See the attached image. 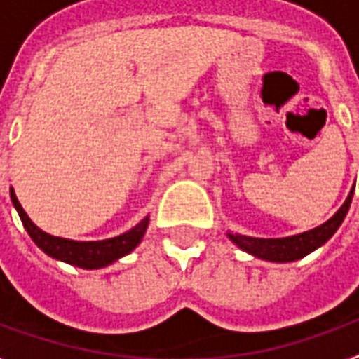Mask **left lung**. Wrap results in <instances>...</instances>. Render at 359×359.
Wrapping results in <instances>:
<instances>
[{"label": "left lung", "mask_w": 359, "mask_h": 359, "mask_svg": "<svg viewBox=\"0 0 359 359\" xmlns=\"http://www.w3.org/2000/svg\"><path fill=\"white\" fill-rule=\"evenodd\" d=\"M352 195H354V187L333 218L327 219L325 224H321L316 229L304 231V233L283 237V239H258V237H247V235L237 233H227V237L233 241L241 250H245L256 258H262L268 262H294V260H300L306 255L313 252L321 245H325L327 241L333 237L334 231L341 227L342 219L346 218Z\"/></svg>", "instance_id": "8db88e82"}]
</instances>
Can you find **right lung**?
I'll list each match as a JSON object with an SVG mask.
<instances>
[{"label": "right lung", "instance_id": "1", "mask_svg": "<svg viewBox=\"0 0 359 359\" xmlns=\"http://www.w3.org/2000/svg\"><path fill=\"white\" fill-rule=\"evenodd\" d=\"M11 201L13 206L17 208L18 216L22 219V226L32 237V241L38 247L49 255L55 260H61L70 266H78L83 269H97L104 268L109 264L116 262L122 256L130 255L133 248L137 247L145 235V229L149 226V216L143 218L135 227L130 231L112 237V239L104 241H70L62 239V237H53V235L41 231L40 227L34 224L32 219L28 218V214L22 210V206L18 203L17 195L11 187Z\"/></svg>", "mask_w": 359, "mask_h": 359}]
</instances>
